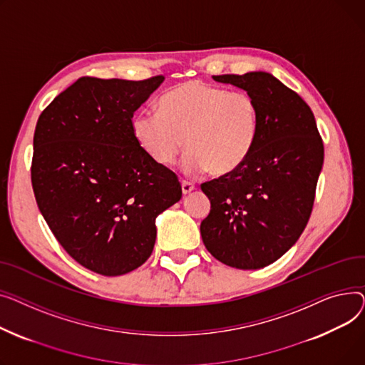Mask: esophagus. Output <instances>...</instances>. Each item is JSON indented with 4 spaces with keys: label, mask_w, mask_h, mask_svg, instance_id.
<instances>
[{
    "label": "esophagus",
    "mask_w": 365,
    "mask_h": 365,
    "mask_svg": "<svg viewBox=\"0 0 365 365\" xmlns=\"http://www.w3.org/2000/svg\"><path fill=\"white\" fill-rule=\"evenodd\" d=\"M181 190H182V195H188V192H191L192 190H195V185H192L191 182L188 181H181Z\"/></svg>",
    "instance_id": "esophagus-1"
}]
</instances>
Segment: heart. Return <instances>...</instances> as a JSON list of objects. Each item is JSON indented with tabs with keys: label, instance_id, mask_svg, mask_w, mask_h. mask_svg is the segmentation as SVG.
Instances as JSON below:
<instances>
[{
	"label": "heart",
	"instance_id": "heart-1",
	"mask_svg": "<svg viewBox=\"0 0 365 365\" xmlns=\"http://www.w3.org/2000/svg\"><path fill=\"white\" fill-rule=\"evenodd\" d=\"M258 130V104L250 94L203 81L178 85L159 100L158 113L133 119L137 143L158 165L170 166L188 148L181 163L187 175L234 173L252 153Z\"/></svg>",
	"mask_w": 365,
	"mask_h": 365
}]
</instances>
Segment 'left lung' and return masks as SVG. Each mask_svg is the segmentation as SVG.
Returning a JSON list of instances; mask_svg holds the SVG:
<instances>
[{
  "label": "left lung",
  "instance_id": "obj_1",
  "mask_svg": "<svg viewBox=\"0 0 365 365\" xmlns=\"http://www.w3.org/2000/svg\"><path fill=\"white\" fill-rule=\"evenodd\" d=\"M212 78L255 98L259 130L239 169L202 184L210 212L200 234L220 262L259 269L282 258L305 230L324 145L309 106L274 75L259 71Z\"/></svg>",
  "mask_w": 365,
  "mask_h": 365
}]
</instances>
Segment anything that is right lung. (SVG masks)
<instances>
[{
	"label": "right lung",
	"instance_id": "obj_1",
	"mask_svg": "<svg viewBox=\"0 0 365 365\" xmlns=\"http://www.w3.org/2000/svg\"><path fill=\"white\" fill-rule=\"evenodd\" d=\"M163 81L81 78L36 122L38 207L63 249L101 275L143 265L155 247L156 218L182 196L177 175L133 134L135 110Z\"/></svg>",
	"mask_w": 365,
	"mask_h": 365
}]
</instances>
